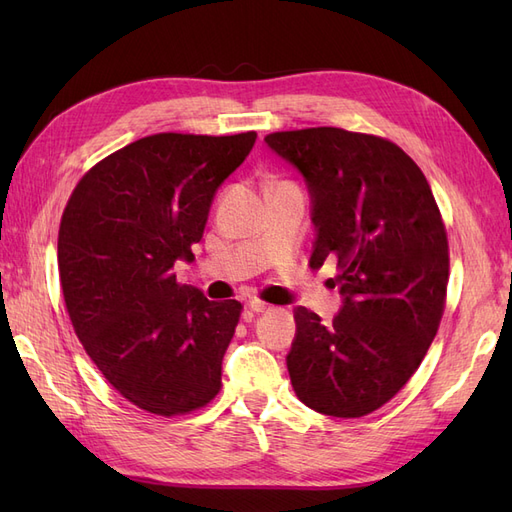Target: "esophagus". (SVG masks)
I'll use <instances>...</instances> for the list:
<instances>
[{"label":"esophagus","mask_w":512,"mask_h":512,"mask_svg":"<svg viewBox=\"0 0 512 512\" xmlns=\"http://www.w3.org/2000/svg\"><path fill=\"white\" fill-rule=\"evenodd\" d=\"M247 305H250V309H252V312H256V314H267V312H271V309H273L269 303L258 301V299H252Z\"/></svg>","instance_id":"34e87169"}]
</instances>
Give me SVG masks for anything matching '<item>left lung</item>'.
Returning a JSON list of instances; mask_svg holds the SVG:
<instances>
[{
  "mask_svg": "<svg viewBox=\"0 0 512 512\" xmlns=\"http://www.w3.org/2000/svg\"><path fill=\"white\" fill-rule=\"evenodd\" d=\"M265 143L309 192V267L327 258L339 267L342 307L331 324L294 307V393L320 414L365 416L412 378L438 333L448 241L436 198L412 158L378 136L307 128Z\"/></svg>",
  "mask_w": 512,
  "mask_h": 512,
  "instance_id": "left-lung-1",
  "label": "left lung"
}]
</instances>
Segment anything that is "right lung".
<instances>
[{"label":"right lung","mask_w":512,"mask_h":512,"mask_svg":"<svg viewBox=\"0 0 512 512\" xmlns=\"http://www.w3.org/2000/svg\"><path fill=\"white\" fill-rule=\"evenodd\" d=\"M256 132L153 134L111 153L76 185L59 226V280L72 327L102 376L134 406L175 416L207 406L239 301L181 286L220 185Z\"/></svg>","instance_id":"1"}]
</instances>
